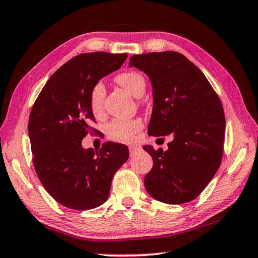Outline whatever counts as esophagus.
Masks as SVG:
<instances>
[{
	"label": "esophagus",
	"instance_id": "esophagus-1",
	"mask_svg": "<svg viewBox=\"0 0 258 258\" xmlns=\"http://www.w3.org/2000/svg\"><path fill=\"white\" fill-rule=\"evenodd\" d=\"M128 149H130L131 156H133V155L137 154V152H139L140 150H141V147H139V146H130Z\"/></svg>",
	"mask_w": 258,
	"mask_h": 258
}]
</instances>
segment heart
<instances>
[{
	"label": "heart",
	"mask_w": 258,
	"mask_h": 258,
	"mask_svg": "<svg viewBox=\"0 0 258 258\" xmlns=\"http://www.w3.org/2000/svg\"><path fill=\"white\" fill-rule=\"evenodd\" d=\"M117 84L120 85L125 91L133 95L134 98L140 99L146 92V81L141 74L137 72H126L119 74L116 77ZM106 90L101 83L95 84L90 94V107L94 116H101L103 112V101ZM142 128V121L140 119H124L115 118L109 121L104 127L107 137L116 142L130 143L132 142L135 134Z\"/></svg>",
	"instance_id": "heart-1"
}]
</instances>
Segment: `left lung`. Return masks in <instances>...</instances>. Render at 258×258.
<instances>
[{
	"mask_svg": "<svg viewBox=\"0 0 258 258\" xmlns=\"http://www.w3.org/2000/svg\"><path fill=\"white\" fill-rule=\"evenodd\" d=\"M128 67L145 73L151 83L154 106L148 134L173 137L165 151L143 147L154 160L145 176L146 190L161 203H189L220 167L225 132L220 99L203 72L178 52L134 54Z\"/></svg>",
	"mask_w": 258,
	"mask_h": 258,
	"instance_id": "1",
	"label": "left lung"
}]
</instances>
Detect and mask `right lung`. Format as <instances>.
Returning a JSON list of instances; mask_svg holds the SVG:
<instances>
[{
	"label": "right lung",
	"mask_w": 258,
	"mask_h": 258,
	"mask_svg": "<svg viewBox=\"0 0 258 258\" xmlns=\"http://www.w3.org/2000/svg\"><path fill=\"white\" fill-rule=\"evenodd\" d=\"M126 53H82L60 67L43 87L32 108L28 135L35 171L43 186L64 207L87 211L109 197L115 173L128 159L125 145L106 142L85 149L91 130L92 87L120 68Z\"/></svg>",
	"instance_id": "1"
}]
</instances>
